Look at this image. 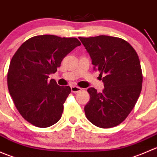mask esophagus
I'll return each instance as SVG.
<instances>
[{
  "mask_svg": "<svg viewBox=\"0 0 157 157\" xmlns=\"http://www.w3.org/2000/svg\"><path fill=\"white\" fill-rule=\"evenodd\" d=\"M81 90L82 89L78 87V86H71V92H72V93H78V92H80Z\"/></svg>",
  "mask_w": 157,
  "mask_h": 157,
  "instance_id": "esophagus-1",
  "label": "esophagus"
}]
</instances>
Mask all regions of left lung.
<instances>
[{
	"instance_id": "8db88e82",
	"label": "left lung",
	"mask_w": 157,
	"mask_h": 157,
	"mask_svg": "<svg viewBox=\"0 0 157 157\" xmlns=\"http://www.w3.org/2000/svg\"><path fill=\"white\" fill-rule=\"evenodd\" d=\"M79 39L91 58L93 69L104 76L102 93L93 87L87 90L90 99L84 107L86 118L99 128L118 125L131 112L141 92L143 76L138 55L120 38Z\"/></svg>"
}]
</instances>
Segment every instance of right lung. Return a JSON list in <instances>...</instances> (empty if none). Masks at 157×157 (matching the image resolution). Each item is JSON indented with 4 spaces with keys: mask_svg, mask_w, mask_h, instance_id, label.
Returning a JSON list of instances; mask_svg holds the SVG:
<instances>
[{
    "mask_svg": "<svg viewBox=\"0 0 157 157\" xmlns=\"http://www.w3.org/2000/svg\"><path fill=\"white\" fill-rule=\"evenodd\" d=\"M80 45L76 38L36 36L23 42L14 54L7 86L16 108L30 124L47 128L60 120L71 87L49 80V74H55L63 58Z\"/></svg>",
    "mask_w": 157,
    "mask_h": 157,
    "instance_id": "obj_1",
    "label": "right lung"
}]
</instances>
